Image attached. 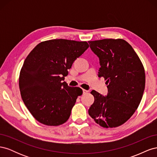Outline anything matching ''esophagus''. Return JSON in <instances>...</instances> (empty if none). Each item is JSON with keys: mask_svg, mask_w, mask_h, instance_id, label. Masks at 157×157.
Here are the masks:
<instances>
[{"mask_svg": "<svg viewBox=\"0 0 157 157\" xmlns=\"http://www.w3.org/2000/svg\"><path fill=\"white\" fill-rule=\"evenodd\" d=\"M88 90H84V89H83V94H86V93H88Z\"/></svg>", "mask_w": 157, "mask_h": 157, "instance_id": "34e87169", "label": "esophagus"}]
</instances>
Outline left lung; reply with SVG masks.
<instances>
[{"mask_svg":"<svg viewBox=\"0 0 157 157\" xmlns=\"http://www.w3.org/2000/svg\"><path fill=\"white\" fill-rule=\"evenodd\" d=\"M99 58V77L107 84L108 95L91 92L94 102L88 113L98 124L115 128L125 123L135 113L145 90L144 65L132 46L126 40L107 39L88 41Z\"/></svg>","mask_w":157,"mask_h":157,"instance_id":"1","label":"left lung"}]
</instances>
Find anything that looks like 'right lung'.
I'll list each match as a JSON object with an SVG mask.
<instances>
[{
  "label": "right lung",
  "mask_w": 157,
  "mask_h": 157,
  "mask_svg": "<svg viewBox=\"0 0 157 157\" xmlns=\"http://www.w3.org/2000/svg\"><path fill=\"white\" fill-rule=\"evenodd\" d=\"M88 47L86 41L53 39L41 42L27 56L19 86L23 101L37 121L59 126L69 119L82 90L69 86L63 80Z\"/></svg>",
  "instance_id": "obj_1"
}]
</instances>
